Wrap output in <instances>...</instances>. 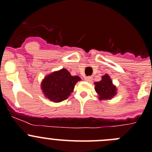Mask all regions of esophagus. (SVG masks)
Segmentation results:
<instances>
[{
  "label": "esophagus",
  "mask_w": 152,
  "mask_h": 152,
  "mask_svg": "<svg viewBox=\"0 0 152 152\" xmlns=\"http://www.w3.org/2000/svg\"><path fill=\"white\" fill-rule=\"evenodd\" d=\"M85 80L87 82H91L92 80V76H86L85 77Z\"/></svg>",
  "instance_id": "esophagus-1"
}]
</instances>
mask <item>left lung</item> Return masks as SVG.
Returning a JSON list of instances; mask_svg holds the SVG:
<instances>
[{
    "mask_svg": "<svg viewBox=\"0 0 152 152\" xmlns=\"http://www.w3.org/2000/svg\"><path fill=\"white\" fill-rule=\"evenodd\" d=\"M95 89L100 99H110L116 94V87L107 74L102 77L101 81L95 83Z\"/></svg>",
    "mask_w": 152,
    "mask_h": 152,
    "instance_id": "8db88e82",
    "label": "left lung"
}]
</instances>
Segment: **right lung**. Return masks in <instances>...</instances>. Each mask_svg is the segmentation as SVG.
<instances>
[{
  "mask_svg": "<svg viewBox=\"0 0 152 152\" xmlns=\"http://www.w3.org/2000/svg\"><path fill=\"white\" fill-rule=\"evenodd\" d=\"M80 80L79 76H71L68 70L62 69L45 78L42 82L41 89L49 99L60 102L68 98L76 83Z\"/></svg>",
  "mask_w": 152,
  "mask_h": 152,
  "instance_id": "add662e5",
  "label": "right lung"
}]
</instances>
